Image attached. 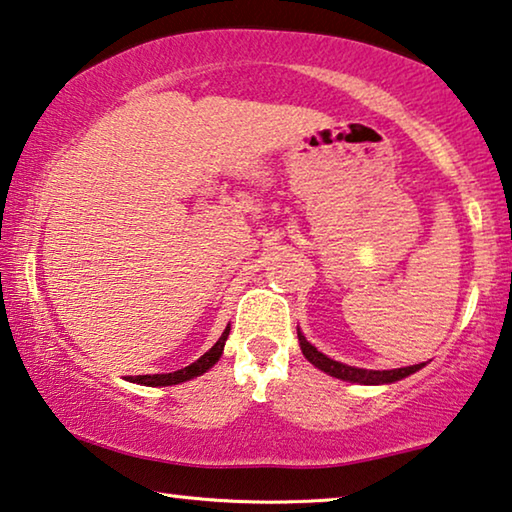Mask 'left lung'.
Wrapping results in <instances>:
<instances>
[{"mask_svg": "<svg viewBox=\"0 0 512 512\" xmlns=\"http://www.w3.org/2000/svg\"><path fill=\"white\" fill-rule=\"evenodd\" d=\"M299 342H301V352L308 361L319 368L326 375H331L335 379L342 381H352V384H365V386H377V384H393V381H400L404 377L414 375L423 368L425 363L418 365H409V368H398V370H365V368H354V365H345L340 361H333L326 354L319 352L317 347H312L305 335L299 331Z\"/></svg>", "mask_w": 512, "mask_h": 512, "instance_id": "left-lung-1", "label": "left lung"}]
</instances>
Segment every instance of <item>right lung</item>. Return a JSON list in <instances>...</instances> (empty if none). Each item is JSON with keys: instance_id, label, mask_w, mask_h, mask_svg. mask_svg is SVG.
Masks as SVG:
<instances>
[{"instance_id": "right-lung-1", "label": "right lung", "mask_w": 512, "mask_h": 512, "mask_svg": "<svg viewBox=\"0 0 512 512\" xmlns=\"http://www.w3.org/2000/svg\"><path fill=\"white\" fill-rule=\"evenodd\" d=\"M227 335H230V326H227L223 335L218 338L216 345H213L207 354L197 358L195 363L186 365V368H181L177 372H165V375H137V377H131V381H133V384H142V386H174V384H181V381L200 377L209 368H213V365L218 363V358L223 356Z\"/></svg>"}]
</instances>
